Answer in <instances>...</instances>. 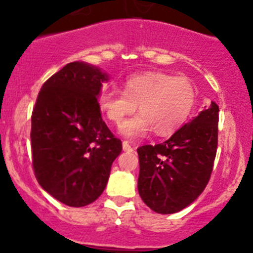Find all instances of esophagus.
<instances>
[{"label": "esophagus", "instance_id": "obj_1", "mask_svg": "<svg viewBox=\"0 0 253 253\" xmlns=\"http://www.w3.org/2000/svg\"><path fill=\"white\" fill-rule=\"evenodd\" d=\"M123 151H124V152H133L134 149H133V147H131L130 144L126 142V140H124V142H123Z\"/></svg>", "mask_w": 253, "mask_h": 253}]
</instances>
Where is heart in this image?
I'll return each mask as SVG.
<instances>
[{
	"mask_svg": "<svg viewBox=\"0 0 253 253\" xmlns=\"http://www.w3.org/2000/svg\"><path fill=\"white\" fill-rule=\"evenodd\" d=\"M196 102V90L190 80L163 72H144L131 76L124 84V92L105 91L99 106L114 124L139 107L140 113L120 126L128 138L142 137L153 130L158 135H169L184 124Z\"/></svg>",
	"mask_w": 253,
	"mask_h": 253,
	"instance_id": "obj_1",
	"label": "heart"
}]
</instances>
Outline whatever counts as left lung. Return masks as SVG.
Instances as JSON below:
<instances>
[{
  "instance_id": "8db88e82",
  "label": "left lung",
  "mask_w": 253,
  "mask_h": 253,
  "mask_svg": "<svg viewBox=\"0 0 253 253\" xmlns=\"http://www.w3.org/2000/svg\"><path fill=\"white\" fill-rule=\"evenodd\" d=\"M219 106L211 101L166 142L142 146L138 191L158 214H173L189 207L209 182L218 146Z\"/></svg>"
}]
</instances>
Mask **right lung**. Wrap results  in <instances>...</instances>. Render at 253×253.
<instances>
[{
  "mask_svg": "<svg viewBox=\"0 0 253 253\" xmlns=\"http://www.w3.org/2000/svg\"><path fill=\"white\" fill-rule=\"evenodd\" d=\"M110 80L101 68L72 62L42 86L31 115V152L38 182L68 207L91 204L105 190L122 152L101 118L99 97Z\"/></svg>",
  "mask_w": 253,
  "mask_h": 253,
  "instance_id": "right-lung-1",
  "label": "right lung"
}]
</instances>
